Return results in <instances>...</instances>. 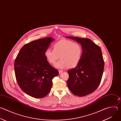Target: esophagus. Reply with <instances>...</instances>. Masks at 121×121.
<instances>
[{"instance_id":"esophagus-1","label":"esophagus","mask_w":121,"mask_h":121,"mask_svg":"<svg viewBox=\"0 0 121 121\" xmlns=\"http://www.w3.org/2000/svg\"><path fill=\"white\" fill-rule=\"evenodd\" d=\"M63 72V70H59V74H61Z\"/></svg>"}]
</instances>
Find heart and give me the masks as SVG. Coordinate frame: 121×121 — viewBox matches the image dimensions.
Segmentation results:
<instances>
[{"label":"heart","mask_w":121,"mask_h":121,"mask_svg":"<svg viewBox=\"0 0 121 121\" xmlns=\"http://www.w3.org/2000/svg\"><path fill=\"white\" fill-rule=\"evenodd\" d=\"M48 62L54 65L59 58L60 59L56 65L59 68H73L80 63L83 55L81 45L75 42L63 40L59 41L53 45V50L46 49L44 53Z\"/></svg>","instance_id":"1"}]
</instances>
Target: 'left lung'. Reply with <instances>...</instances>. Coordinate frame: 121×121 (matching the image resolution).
<instances>
[{"label": "left lung", "instance_id": "left-lung-1", "mask_svg": "<svg viewBox=\"0 0 121 121\" xmlns=\"http://www.w3.org/2000/svg\"><path fill=\"white\" fill-rule=\"evenodd\" d=\"M67 37L80 43L83 48L82 57L79 64L67 71L68 87L75 95H87L97 89L101 80L104 62L101 49L90 39Z\"/></svg>", "mask_w": 121, "mask_h": 121}]
</instances>
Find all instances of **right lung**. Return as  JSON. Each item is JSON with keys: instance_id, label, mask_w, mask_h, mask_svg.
<instances>
[{"instance_id": "obj_1", "label": "right lung", "mask_w": 121, "mask_h": 121, "mask_svg": "<svg viewBox=\"0 0 121 121\" xmlns=\"http://www.w3.org/2000/svg\"><path fill=\"white\" fill-rule=\"evenodd\" d=\"M54 40L46 37L25 44L15 60L16 80L22 90L32 97L42 98L47 95L52 86V79L59 74L44 55Z\"/></svg>"}]
</instances>
